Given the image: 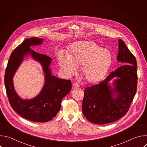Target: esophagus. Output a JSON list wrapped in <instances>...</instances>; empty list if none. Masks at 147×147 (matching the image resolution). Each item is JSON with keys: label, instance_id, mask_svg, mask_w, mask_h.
I'll return each mask as SVG.
<instances>
[{"label": "esophagus", "instance_id": "1", "mask_svg": "<svg viewBox=\"0 0 147 147\" xmlns=\"http://www.w3.org/2000/svg\"><path fill=\"white\" fill-rule=\"evenodd\" d=\"M73 88H78L79 87V85L77 82H74L73 84Z\"/></svg>", "mask_w": 147, "mask_h": 147}]
</instances>
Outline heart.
Segmentation results:
<instances>
[{"instance_id": "heart-1", "label": "heart", "mask_w": 147, "mask_h": 147, "mask_svg": "<svg viewBox=\"0 0 147 147\" xmlns=\"http://www.w3.org/2000/svg\"><path fill=\"white\" fill-rule=\"evenodd\" d=\"M60 66L67 76L75 74L77 67L82 65L81 74L86 81L95 83L100 81L108 71L113 60L111 52L92 41L74 44L68 55L61 52L58 56Z\"/></svg>"}]
</instances>
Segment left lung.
<instances>
[{"label": "left lung", "mask_w": 147, "mask_h": 147, "mask_svg": "<svg viewBox=\"0 0 147 147\" xmlns=\"http://www.w3.org/2000/svg\"><path fill=\"white\" fill-rule=\"evenodd\" d=\"M117 61L123 65L97 84L85 88L82 113L95 124L114 122L129 111L137 87V61L124 41L119 39ZM115 77L112 88L109 82Z\"/></svg>", "instance_id": "obj_1"}]
</instances>
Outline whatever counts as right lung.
I'll return each instance as SVG.
<instances>
[{
    "label": "right lung",
    "mask_w": 147,
    "mask_h": 147,
    "mask_svg": "<svg viewBox=\"0 0 147 147\" xmlns=\"http://www.w3.org/2000/svg\"><path fill=\"white\" fill-rule=\"evenodd\" d=\"M42 38H30L24 40L11 53L5 74V84L9 103L13 109L24 119L35 122L52 120L59 112L61 100L71 90L70 80L60 79L53 76L49 67L52 59L32 50L31 46L39 45ZM30 55L42 65L45 73V84L40 93L31 100H23L16 93L13 85V76L24 59Z\"/></svg>",
    "instance_id": "right-lung-1"
}]
</instances>
